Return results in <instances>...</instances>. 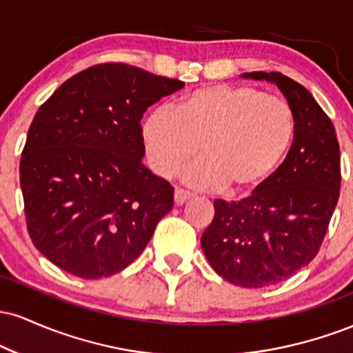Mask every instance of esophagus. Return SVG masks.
Masks as SVG:
<instances>
[{"mask_svg": "<svg viewBox=\"0 0 353 353\" xmlns=\"http://www.w3.org/2000/svg\"><path fill=\"white\" fill-rule=\"evenodd\" d=\"M190 197H192V194L188 192V190H184V189H176V192H174V201H176L177 205L188 202Z\"/></svg>", "mask_w": 353, "mask_h": 353, "instance_id": "obj_1", "label": "esophagus"}]
</instances>
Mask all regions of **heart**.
Here are the masks:
<instances>
[{
  "mask_svg": "<svg viewBox=\"0 0 353 353\" xmlns=\"http://www.w3.org/2000/svg\"><path fill=\"white\" fill-rule=\"evenodd\" d=\"M295 136L285 101L252 86L212 84L182 98L176 111L157 108L145 117V159L171 179L197 152L202 159L184 181L199 190L254 192L277 171Z\"/></svg>",
  "mask_w": 353,
  "mask_h": 353,
  "instance_id": "b5f03b06",
  "label": "heart"
}]
</instances>
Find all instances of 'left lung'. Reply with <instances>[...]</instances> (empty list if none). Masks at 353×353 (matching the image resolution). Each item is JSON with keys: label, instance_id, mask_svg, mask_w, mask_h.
<instances>
[{"label": "left lung", "instance_id": "left-lung-1", "mask_svg": "<svg viewBox=\"0 0 353 353\" xmlns=\"http://www.w3.org/2000/svg\"><path fill=\"white\" fill-rule=\"evenodd\" d=\"M244 78L277 84L295 114V136L270 179L239 202L214 201L201 237L212 269L234 285L259 289L292 277L319 252L340 196V148L330 117L282 72Z\"/></svg>", "mask_w": 353, "mask_h": 353}]
</instances>
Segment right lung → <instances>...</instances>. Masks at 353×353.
Listing matches in <instances>:
<instances>
[{
	"label": "right lung",
	"instance_id": "add662e5",
	"mask_svg": "<svg viewBox=\"0 0 353 353\" xmlns=\"http://www.w3.org/2000/svg\"><path fill=\"white\" fill-rule=\"evenodd\" d=\"M184 88L124 63L64 81L39 106L19 161L24 216L36 249L81 279L136 261L174 205V188L143 164L141 117Z\"/></svg>",
	"mask_w": 353,
	"mask_h": 353
}]
</instances>
